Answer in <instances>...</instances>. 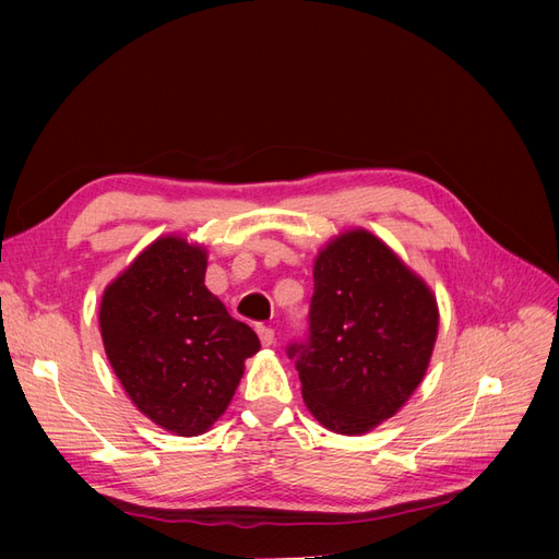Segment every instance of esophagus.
Here are the masks:
<instances>
[{"label":"esophagus","mask_w":559,"mask_h":559,"mask_svg":"<svg viewBox=\"0 0 559 559\" xmlns=\"http://www.w3.org/2000/svg\"><path fill=\"white\" fill-rule=\"evenodd\" d=\"M257 331H259V337H261V343H263L265 347H270V345L275 343V329H270V326H259Z\"/></svg>","instance_id":"1"}]
</instances>
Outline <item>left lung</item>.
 <instances>
[{
  "label": "left lung",
  "mask_w": 559,
  "mask_h": 559,
  "mask_svg": "<svg viewBox=\"0 0 559 559\" xmlns=\"http://www.w3.org/2000/svg\"><path fill=\"white\" fill-rule=\"evenodd\" d=\"M308 324L286 345L302 401L326 429L352 436L392 417L425 378L438 310L392 249L352 230L314 261Z\"/></svg>",
  "instance_id": "obj_1"
}]
</instances>
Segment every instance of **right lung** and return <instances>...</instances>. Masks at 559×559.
<instances>
[{"label":"right lung","mask_w":559,"mask_h":559,"mask_svg":"<svg viewBox=\"0 0 559 559\" xmlns=\"http://www.w3.org/2000/svg\"><path fill=\"white\" fill-rule=\"evenodd\" d=\"M205 249L181 238L146 247L107 286L99 329L114 373L138 408L167 431L205 433L261 343L205 286Z\"/></svg>","instance_id":"add662e5"}]
</instances>
